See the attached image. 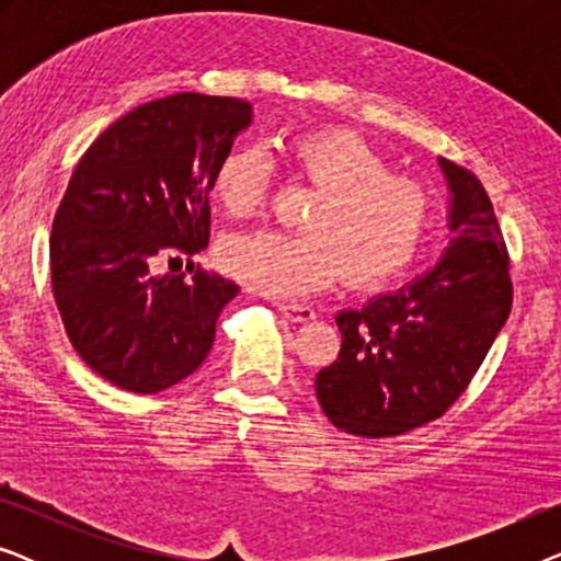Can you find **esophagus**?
Listing matches in <instances>:
<instances>
[{"mask_svg":"<svg viewBox=\"0 0 561 561\" xmlns=\"http://www.w3.org/2000/svg\"><path fill=\"white\" fill-rule=\"evenodd\" d=\"M278 311L288 321H298V324L317 319V313H313L311 306H304V304H278Z\"/></svg>","mask_w":561,"mask_h":561,"instance_id":"obj_1","label":"esophagus"}]
</instances>
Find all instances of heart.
<instances>
[{
    "instance_id": "heart-1",
    "label": "heart",
    "mask_w": 561,
    "mask_h": 561,
    "mask_svg": "<svg viewBox=\"0 0 561 561\" xmlns=\"http://www.w3.org/2000/svg\"><path fill=\"white\" fill-rule=\"evenodd\" d=\"M290 168L313 186L306 229H250L219 244V265L267 296H304L342 273L352 288L393 280L419 255L432 198L416 181L390 168L363 137L347 129H317L288 142ZM273 163L260 148L221 158L211 194L229 217H248L265 202Z\"/></svg>"
}]
</instances>
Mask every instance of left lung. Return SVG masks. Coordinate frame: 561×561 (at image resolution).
<instances>
[{
	"label": "left lung",
	"instance_id": "left-lung-1",
	"mask_svg": "<svg viewBox=\"0 0 561 561\" xmlns=\"http://www.w3.org/2000/svg\"><path fill=\"white\" fill-rule=\"evenodd\" d=\"M449 242L401 288L342 309L340 357L317 375L321 411L342 432L380 439L439 419L462 396L511 313L508 252L470 171L436 158Z\"/></svg>",
	"mask_w": 561,
	"mask_h": 561
}]
</instances>
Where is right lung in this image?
<instances>
[{"label": "right lung", "instance_id": "1", "mask_svg": "<svg viewBox=\"0 0 561 561\" xmlns=\"http://www.w3.org/2000/svg\"><path fill=\"white\" fill-rule=\"evenodd\" d=\"M250 125V102L183 91L127 112L76 165L53 219V296L73 350L112 386L160 393L209 355L240 286L152 267L206 248L214 171Z\"/></svg>", "mask_w": 561, "mask_h": 561}]
</instances>
